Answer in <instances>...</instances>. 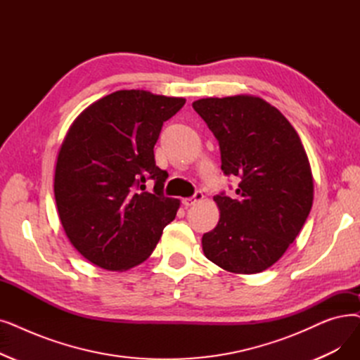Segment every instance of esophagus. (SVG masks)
I'll list each match as a JSON object with an SVG mask.
<instances>
[{
  "label": "esophagus",
  "mask_w": 360,
  "mask_h": 360,
  "mask_svg": "<svg viewBox=\"0 0 360 360\" xmlns=\"http://www.w3.org/2000/svg\"><path fill=\"white\" fill-rule=\"evenodd\" d=\"M201 200H202V193H201V191H195V194H194L193 197L184 198V200H182V205H184L185 207H190V206L195 205V202H198V201H201Z\"/></svg>",
  "instance_id": "obj_1"
}]
</instances>
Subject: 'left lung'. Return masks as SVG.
Listing matches in <instances>:
<instances>
[{"label":"left lung","instance_id":"obj_1","mask_svg":"<svg viewBox=\"0 0 360 360\" xmlns=\"http://www.w3.org/2000/svg\"><path fill=\"white\" fill-rule=\"evenodd\" d=\"M193 107L217 139L224 174L240 179L232 197H213L221 217L202 236V252L228 272L259 274L283 257L310 213L307 154L284 115L259 97L201 98Z\"/></svg>","mask_w":360,"mask_h":360}]
</instances>
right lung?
I'll return each mask as SVG.
<instances>
[{
    "label": "right lung",
    "mask_w": 360,
    "mask_h": 360,
    "mask_svg": "<svg viewBox=\"0 0 360 360\" xmlns=\"http://www.w3.org/2000/svg\"><path fill=\"white\" fill-rule=\"evenodd\" d=\"M185 98L123 89L76 117L58 151L54 197L61 225L86 260L107 271L143 263L174 221L179 200L165 197L166 170L154 146ZM155 181L153 193L143 184Z\"/></svg>",
    "instance_id": "add662e5"
}]
</instances>
